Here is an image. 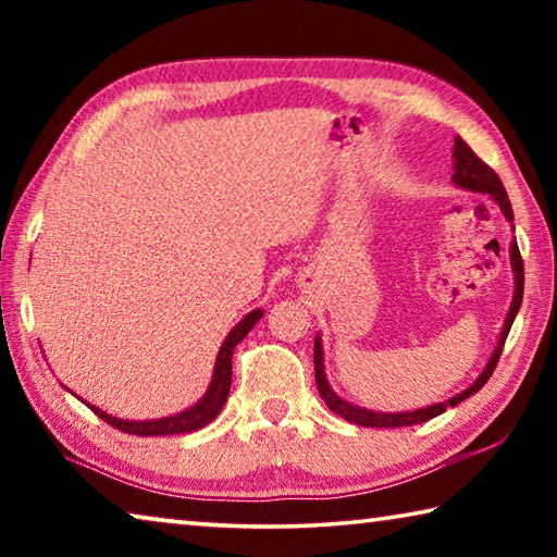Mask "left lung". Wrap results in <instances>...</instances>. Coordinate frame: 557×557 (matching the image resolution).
I'll use <instances>...</instances> for the list:
<instances>
[{"instance_id":"8db88e82","label":"left lung","mask_w":557,"mask_h":557,"mask_svg":"<svg viewBox=\"0 0 557 557\" xmlns=\"http://www.w3.org/2000/svg\"><path fill=\"white\" fill-rule=\"evenodd\" d=\"M451 159H455V174H451V182L459 188H467V191H474V194H486L492 196V199L498 203V209L506 215V221L511 223L513 228V209H511V201H508V194L502 184V178L496 176V172L492 166H486L482 159H479L474 152H471V147L465 143L461 137H455V152H451ZM511 270H513V282H516V289H513V301H511V309H508L506 314V322L502 329V336H498V344L494 348L492 358H488L486 369L479 373V379L469 385L467 391H461L457 395H451L449 400L445 403H435V405H428V408H418V410H403V412H379V410H369V408H361V405H354L344 400L342 395H336L332 391V385L326 381V373H324V348H322V336H314V379H317V388L319 395H322L326 408L334 410L336 414H342L344 420L354 422V425H361V428H405V425H420V422H428L432 418H437V414L445 412L447 408H455L461 400H467L469 395H474L476 391L484 388V383L492 379V373L496 369V361L498 356H502V348L506 344V336L511 332V324L518 314V307H521V299H523V260H521V252H518V243L513 238L511 243Z\"/></svg>"}]
</instances>
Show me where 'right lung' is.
<instances>
[{
    "mask_svg": "<svg viewBox=\"0 0 557 557\" xmlns=\"http://www.w3.org/2000/svg\"><path fill=\"white\" fill-rule=\"evenodd\" d=\"M258 319H262V309H252L250 314H245V319H240V322L231 329V334L225 336V342L219 348V356H215L209 391H206L203 398L199 403H194L191 408H186L176 414H169V418H159V420H122V418H115V414H108L106 410L96 408V405H90L83 398H78V400L86 403L100 420L108 422V425L117 428L120 432H127V435L162 437V435H186V432L201 430L209 425L211 420H215V414L221 412L225 400H228L231 373H233V363H231L233 348L238 346L245 336H248L250 329L258 324Z\"/></svg>",
    "mask_w": 557,
    "mask_h": 557,
    "instance_id": "obj_1",
    "label": "right lung"
}]
</instances>
